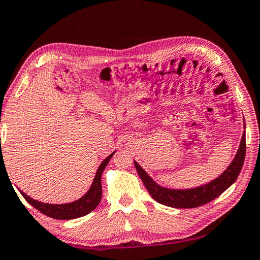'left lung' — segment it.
Listing matches in <instances>:
<instances>
[{
  "mask_svg": "<svg viewBox=\"0 0 260 260\" xmlns=\"http://www.w3.org/2000/svg\"><path fill=\"white\" fill-rule=\"evenodd\" d=\"M244 157L245 131L242 135V138H241V143L238 152H236V155L234 156L233 161L231 162V165L227 167V169L219 177H217L216 179L211 180L210 183L187 189H172L163 187V186L155 183L152 179V177H149L147 172L137 162L134 161V163L145 187L147 188L148 193L151 194V197L156 202L171 208L188 209L201 207L203 204L209 203L212 200L219 197L221 193H224L232 184H234V181L238 179V176L240 175L241 169L243 167Z\"/></svg>",
  "mask_w": 260,
  "mask_h": 260,
  "instance_id": "left-lung-1",
  "label": "left lung"
}]
</instances>
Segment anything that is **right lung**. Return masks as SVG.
Instances as JSON below:
<instances>
[{
    "label": "right lung",
    "mask_w": 260,
    "mask_h": 260,
    "mask_svg": "<svg viewBox=\"0 0 260 260\" xmlns=\"http://www.w3.org/2000/svg\"><path fill=\"white\" fill-rule=\"evenodd\" d=\"M114 153L115 152H113L111 155H108L102 163H100L98 170L95 172L92 184H91V187L83 197L76 200L74 202L63 204H49L31 199L30 197H28V195L19 189L20 194L24 197V199L30 204V206L38 209V210L40 212H42L43 215L54 218V219L68 220L75 219V218L79 217H83L85 215H88L91 211H93L95 207L99 204L100 200H102V175L105 168L107 166V163L114 155Z\"/></svg>",
    "instance_id": "add662e5"
}]
</instances>
